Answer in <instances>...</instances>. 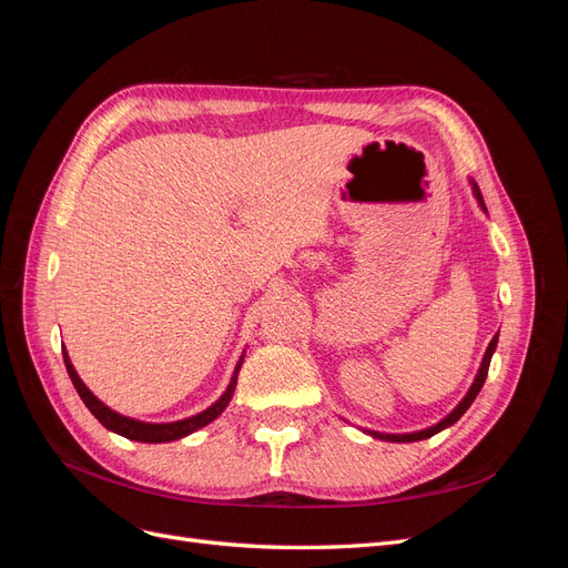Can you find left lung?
<instances>
[{
    "instance_id": "obj_1",
    "label": "left lung",
    "mask_w": 568,
    "mask_h": 568,
    "mask_svg": "<svg viewBox=\"0 0 568 568\" xmlns=\"http://www.w3.org/2000/svg\"><path fill=\"white\" fill-rule=\"evenodd\" d=\"M469 184H471V194H474V199H476V203H478V209L484 211V213H488V211H486V203H484V196H480L478 186H476V182H474L471 178H469ZM497 338H500V332H497V334L493 336V341L488 343V348H486V353H484V359H480V367H478V372H476V376H474V382H471L467 395H464V398L457 403V407L450 412V415H445L438 424L428 426V428H422V432H412V434H382V432H372V428H363V432H365L367 436H372V438L388 440V443H415V440L432 438V436L440 434L443 428L453 426V424L464 415V412H467V409L471 407V403L476 400L478 390L484 388L486 376H488V367H490V359H493V353H495V348H497Z\"/></svg>"
}]
</instances>
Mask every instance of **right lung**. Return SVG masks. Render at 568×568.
<instances>
[{
    "label": "right lung",
    "mask_w": 568,
    "mask_h": 568,
    "mask_svg": "<svg viewBox=\"0 0 568 568\" xmlns=\"http://www.w3.org/2000/svg\"><path fill=\"white\" fill-rule=\"evenodd\" d=\"M63 363H65L68 376H71V382H73L78 395L82 398V403L88 405V409L101 424L109 428V432H113L118 436H125L130 440H140V443H170V440H180L189 434H194L203 426H209L211 422H215L222 415V412H225V407L230 405L232 395H234V388H236L239 369H242V363H244V353H242V357H239V363L232 372V379H230L225 393H222L211 407H205L203 412H199V415H192L186 419H178V422H142V419L120 415V412L111 409L106 403H101L97 395L88 386H84V382L80 379L73 363H71V355H68L65 348H63Z\"/></svg>",
    "instance_id": "1"
}]
</instances>
